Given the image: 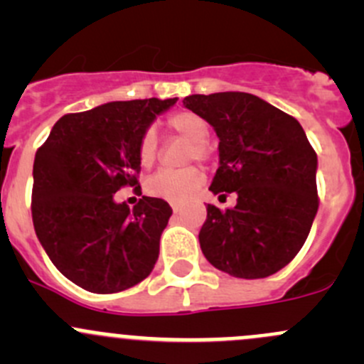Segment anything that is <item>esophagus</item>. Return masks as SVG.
<instances>
[{
  "instance_id": "1",
  "label": "esophagus",
  "mask_w": 364,
  "mask_h": 364,
  "mask_svg": "<svg viewBox=\"0 0 364 364\" xmlns=\"http://www.w3.org/2000/svg\"><path fill=\"white\" fill-rule=\"evenodd\" d=\"M171 205H172V211H174V213H179V211H181V205H179V204L172 203Z\"/></svg>"
}]
</instances>
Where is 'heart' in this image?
<instances>
[{
  "label": "heart",
  "mask_w": 364,
  "mask_h": 364,
  "mask_svg": "<svg viewBox=\"0 0 364 364\" xmlns=\"http://www.w3.org/2000/svg\"><path fill=\"white\" fill-rule=\"evenodd\" d=\"M167 124L172 132L192 141V148L188 151L190 159H196V156L204 159V142L208 141L209 127L199 114L192 111H179L168 117ZM156 156H159V135H156L155 128H148L142 134L141 142H139V160L144 167H149V165L155 164ZM203 183L204 174L196 165L181 168H160L148 179L146 190L151 196L160 197L168 203H185L203 186Z\"/></svg>",
  "instance_id": "1"
}]
</instances>
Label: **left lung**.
<instances>
[{"label": "left lung", "mask_w": 364, "mask_h": 364, "mask_svg": "<svg viewBox=\"0 0 364 364\" xmlns=\"http://www.w3.org/2000/svg\"><path fill=\"white\" fill-rule=\"evenodd\" d=\"M183 105L208 121L220 141L209 190L237 196L227 211L208 204L200 250L232 277L274 274L301 250L318 209L317 155L303 127L240 91L190 95Z\"/></svg>", "instance_id": "left-lung-1"}]
</instances>
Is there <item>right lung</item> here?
I'll return each instance as SVG.
<instances>
[{
    "mask_svg": "<svg viewBox=\"0 0 364 364\" xmlns=\"http://www.w3.org/2000/svg\"><path fill=\"white\" fill-rule=\"evenodd\" d=\"M176 102H109L67 114L36 151L31 196L36 237L60 273L86 291H124L155 267L171 205L142 197L130 209L116 203L114 193L137 185L142 134Z\"/></svg>",
    "mask_w": 364,
    "mask_h": 364,
    "instance_id": "add662e5",
    "label": "right lung"
}]
</instances>
